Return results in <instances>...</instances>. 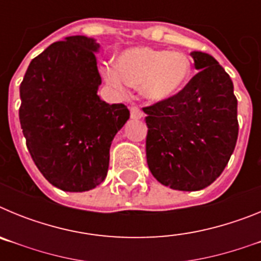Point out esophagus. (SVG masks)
Masks as SVG:
<instances>
[{
  "mask_svg": "<svg viewBox=\"0 0 261 261\" xmlns=\"http://www.w3.org/2000/svg\"><path fill=\"white\" fill-rule=\"evenodd\" d=\"M142 116H144V114H142L141 108L138 107L137 105L130 107V117H132V119H141Z\"/></svg>",
  "mask_w": 261,
  "mask_h": 261,
  "instance_id": "1",
  "label": "esophagus"
}]
</instances>
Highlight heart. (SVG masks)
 <instances>
[{"instance_id":"1","label":"heart","mask_w":261,"mask_h":261,"mask_svg":"<svg viewBox=\"0 0 261 261\" xmlns=\"http://www.w3.org/2000/svg\"><path fill=\"white\" fill-rule=\"evenodd\" d=\"M105 75L108 84L119 91L130 85L142 87L144 95L151 100H165L186 86L191 75V61L181 52L133 48L121 55L119 69L107 66Z\"/></svg>"}]
</instances>
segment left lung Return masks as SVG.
<instances>
[{
	"label": "left lung",
	"instance_id": "left-lung-1",
	"mask_svg": "<svg viewBox=\"0 0 261 261\" xmlns=\"http://www.w3.org/2000/svg\"><path fill=\"white\" fill-rule=\"evenodd\" d=\"M197 73L171 98L144 107L146 161L161 184L199 191L222 174L238 138L230 75L208 53H191Z\"/></svg>",
	"mask_w": 261,
	"mask_h": 261
}]
</instances>
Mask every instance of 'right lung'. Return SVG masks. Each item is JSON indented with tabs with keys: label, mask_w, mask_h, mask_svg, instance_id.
Listing matches in <instances>:
<instances>
[{
	"label": "right lung",
	"mask_w": 261,
	"mask_h": 261,
	"mask_svg": "<svg viewBox=\"0 0 261 261\" xmlns=\"http://www.w3.org/2000/svg\"><path fill=\"white\" fill-rule=\"evenodd\" d=\"M98 48L81 35L56 41L30 62L19 87L30 155L43 176L66 192H85L105 180L111 142L129 119L125 105H108L96 94Z\"/></svg>",
	"instance_id": "add662e5"
}]
</instances>
